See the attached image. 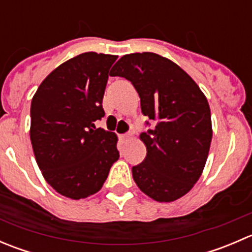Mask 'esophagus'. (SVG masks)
<instances>
[{
  "label": "esophagus",
  "mask_w": 252,
  "mask_h": 252,
  "mask_svg": "<svg viewBox=\"0 0 252 252\" xmlns=\"http://www.w3.org/2000/svg\"><path fill=\"white\" fill-rule=\"evenodd\" d=\"M131 138H133V133H130V131L121 136V139H122V140H123V141H129Z\"/></svg>",
  "instance_id": "1"
}]
</instances>
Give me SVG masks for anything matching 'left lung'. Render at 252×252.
Masks as SVG:
<instances>
[{
    "mask_svg": "<svg viewBox=\"0 0 252 252\" xmlns=\"http://www.w3.org/2000/svg\"><path fill=\"white\" fill-rule=\"evenodd\" d=\"M111 75L131 81L142 114L157 121L140 134L147 154L131 169L134 182L155 201L180 199L201 177L210 151L212 122L205 94L179 65L154 52L123 56Z\"/></svg>",
    "mask_w": 252,
    "mask_h": 252,
    "instance_id": "left-lung-1",
    "label": "left lung"
}]
</instances>
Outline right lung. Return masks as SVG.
I'll return each instance as SVG.
<instances>
[{
	"label": "right lung",
	"instance_id": "1",
	"mask_svg": "<svg viewBox=\"0 0 252 252\" xmlns=\"http://www.w3.org/2000/svg\"><path fill=\"white\" fill-rule=\"evenodd\" d=\"M118 56L85 52L58 65L32 96L30 140L45 180L72 200L96 194L119 158L118 138L96 128Z\"/></svg>",
	"mask_w": 252,
	"mask_h": 252
}]
</instances>
